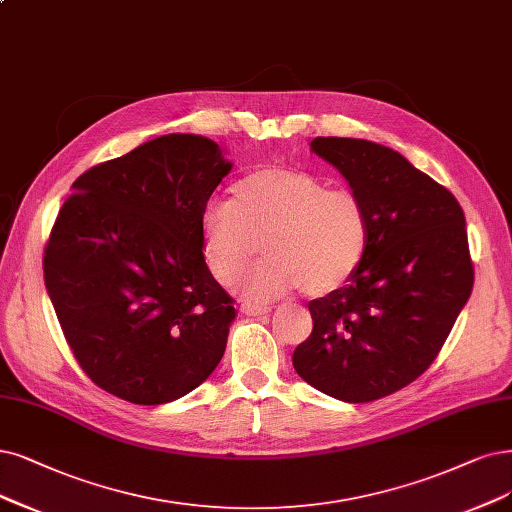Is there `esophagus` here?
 Returning a JSON list of instances; mask_svg holds the SVG:
<instances>
[{
  "label": "esophagus",
  "mask_w": 512,
  "mask_h": 512,
  "mask_svg": "<svg viewBox=\"0 0 512 512\" xmlns=\"http://www.w3.org/2000/svg\"><path fill=\"white\" fill-rule=\"evenodd\" d=\"M240 310H242V314H246V316H263V314L272 312L270 306H257V304H242Z\"/></svg>",
  "instance_id": "34e87169"
}]
</instances>
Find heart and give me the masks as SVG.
Wrapping results in <instances>:
<instances>
[{"label": "heart", "mask_w": 512, "mask_h": 512, "mask_svg": "<svg viewBox=\"0 0 512 512\" xmlns=\"http://www.w3.org/2000/svg\"><path fill=\"white\" fill-rule=\"evenodd\" d=\"M200 240L206 268L221 285H230L261 240L266 259L236 280L244 297L270 301L299 287L320 297L342 289L363 263L369 217L350 189L270 166L234 181L227 202L206 206Z\"/></svg>", "instance_id": "1"}]
</instances>
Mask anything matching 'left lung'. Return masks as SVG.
<instances>
[{"instance_id": "8db88e82", "label": "left lung", "mask_w": 512, "mask_h": 512, "mask_svg": "<svg viewBox=\"0 0 512 512\" xmlns=\"http://www.w3.org/2000/svg\"><path fill=\"white\" fill-rule=\"evenodd\" d=\"M310 149L361 198L369 246L342 289L312 299V335L293 352L304 382L369 403L432 365L475 282L466 219L449 189L380 143L316 137Z\"/></svg>"}]
</instances>
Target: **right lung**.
Instances as JSON below:
<instances>
[{
    "instance_id": "add662e5",
    "label": "right lung",
    "mask_w": 512,
    "mask_h": 512,
    "mask_svg": "<svg viewBox=\"0 0 512 512\" xmlns=\"http://www.w3.org/2000/svg\"><path fill=\"white\" fill-rule=\"evenodd\" d=\"M200 135H162L71 185L44 255L67 344L90 380L135 405L177 401L215 371L236 318L206 268L200 223L232 170Z\"/></svg>"
}]
</instances>
